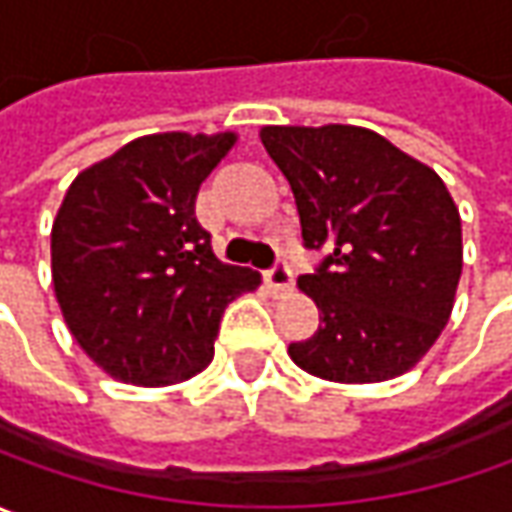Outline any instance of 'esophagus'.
<instances>
[{"instance_id": "34e87169", "label": "esophagus", "mask_w": 512, "mask_h": 512, "mask_svg": "<svg viewBox=\"0 0 512 512\" xmlns=\"http://www.w3.org/2000/svg\"><path fill=\"white\" fill-rule=\"evenodd\" d=\"M266 286L277 294V291H289L291 289V269L286 263H277L274 269L266 272Z\"/></svg>"}]
</instances>
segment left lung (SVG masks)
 Masks as SVG:
<instances>
[{
    "instance_id": "left-lung-1",
    "label": "left lung",
    "mask_w": 512,
    "mask_h": 512,
    "mask_svg": "<svg viewBox=\"0 0 512 512\" xmlns=\"http://www.w3.org/2000/svg\"><path fill=\"white\" fill-rule=\"evenodd\" d=\"M320 269L297 280L320 328L289 345L311 377L365 385L411 371L448 326L462 277V218L445 181L374 130L263 127Z\"/></svg>"
}]
</instances>
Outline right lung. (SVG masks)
I'll use <instances>...</instances> for the list:
<instances>
[{
	"label": "right lung",
	"instance_id": "obj_1",
	"mask_svg": "<svg viewBox=\"0 0 512 512\" xmlns=\"http://www.w3.org/2000/svg\"><path fill=\"white\" fill-rule=\"evenodd\" d=\"M238 133L141 135L76 175L50 232L53 289L110 377L175 385L215 357L223 309L260 274L221 263L195 198Z\"/></svg>",
	"mask_w": 512,
	"mask_h": 512
}]
</instances>
